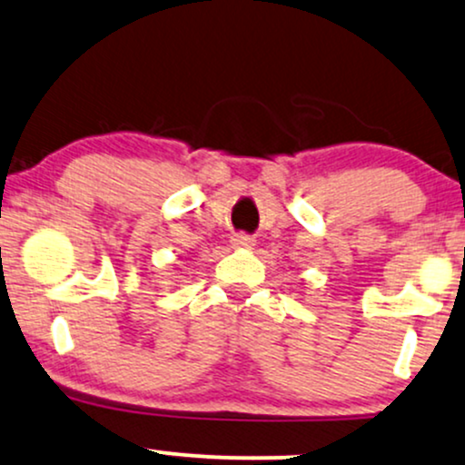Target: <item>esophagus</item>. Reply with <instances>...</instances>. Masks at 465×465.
Returning <instances> with one entry per match:
<instances>
[{
	"label": "esophagus",
	"instance_id": "obj_1",
	"mask_svg": "<svg viewBox=\"0 0 465 465\" xmlns=\"http://www.w3.org/2000/svg\"><path fill=\"white\" fill-rule=\"evenodd\" d=\"M232 244L238 249H251L255 244V240L247 236V233H236V236L232 238Z\"/></svg>",
	"mask_w": 465,
	"mask_h": 465
}]
</instances>
